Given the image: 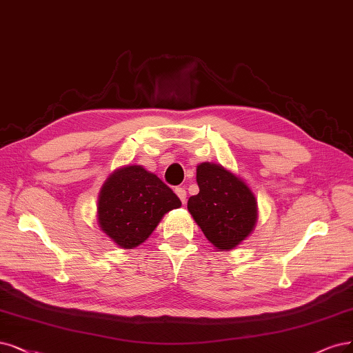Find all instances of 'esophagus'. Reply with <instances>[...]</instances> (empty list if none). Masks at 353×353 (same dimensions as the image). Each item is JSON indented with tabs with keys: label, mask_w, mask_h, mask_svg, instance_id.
<instances>
[{
	"label": "esophagus",
	"mask_w": 353,
	"mask_h": 353,
	"mask_svg": "<svg viewBox=\"0 0 353 353\" xmlns=\"http://www.w3.org/2000/svg\"><path fill=\"white\" fill-rule=\"evenodd\" d=\"M175 192H176V196L179 197V200L182 201V204H184L185 200H187V191H185V188L176 187V188H175Z\"/></svg>",
	"instance_id": "1"
}]
</instances>
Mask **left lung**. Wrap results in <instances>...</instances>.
Listing matches in <instances>:
<instances>
[{
    "label": "left lung",
    "mask_w": 353,
    "mask_h": 353,
    "mask_svg": "<svg viewBox=\"0 0 353 353\" xmlns=\"http://www.w3.org/2000/svg\"><path fill=\"white\" fill-rule=\"evenodd\" d=\"M196 179L200 191L188 199L190 214L216 250H234L257 223L255 194L244 179L221 163L197 165Z\"/></svg>",
    "instance_id": "obj_1"
}]
</instances>
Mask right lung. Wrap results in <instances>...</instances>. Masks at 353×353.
Segmentation results:
<instances>
[{"label":"right lung","mask_w":353,"mask_h":353,"mask_svg":"<svg viewBox=\"0 0 353 353\" xmlns=\"http://www.w3.org/2000/svg\"><path fill=\"white\" fill-rule=\"evenodd\" d=\"M181 208L175 192L141 165L118 168L98 196V225L114 244L132 250L148 239L162 217Z\"/></svg>","instance_id":"right-lung-1"}]
</instances>
